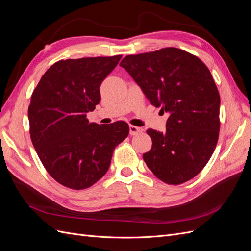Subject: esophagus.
<instances>
[{"mask_svg":"<svg viewBox=\"0 0 251 251\" xmlns=\"http://www.w3.org/2000/svg\"><path fill=\"white\" fill-rule=\"evenodd\" d=\"M142 132V128L139 126H130V134L131 135H137L139 133Z\"/></svg>","mask_w":251,"mask_h":251,"instance_id":"1","label":"esophagus"}]
</instances>
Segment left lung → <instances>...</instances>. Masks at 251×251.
<instances>
[{
    "instance_id": "1",
    "label": "left lung",
    "mask_w": 251,
    "mask_h": 251,
    "mask_svg": "<svg viewBox=\"0 0 251 251\" xmlns=\"http://www.w3.org/2000/svg\"><path fill=\"white\" fill-rule=\"evenodd\" d=\"M120 66L150 102L168 112L164 133L149 128L153 141L143 160L155 176L178 185L193 179L216 149L220 131V95L200 58L169 47L126 55Z\"/></svg>"
}]
</instances>
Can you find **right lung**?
Wrapping results in <instances>:
<instances>
[{
	"label": "right lung",
	"mask_w": 251,
	"mask_h": 251,
	"mask_svg": "<svg viewBox=\"0 0 251 251\" xmlns=\"http://www.w3.org/2000/svg\"><path fill=\"white\" fill-rule=\"evenodd\" d=\"M121 55L58 60L45 72L28 108L30 137L44 168L71 189L92 186L108 172L113 151L130 132L125 121L100 126L87 113Z\"/></svg>",
	"instance_id": "obj_1"
}]
</instances>
